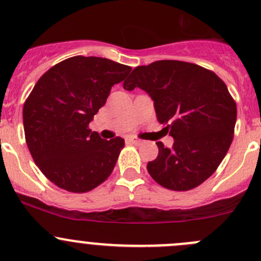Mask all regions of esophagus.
Here are the masks:
<instances>
[{"instance_id":"34e87169","label":"esophagus","mask_w":261,"mask_h":261,"mask_svg":"<svg viewBox=\"0 0 261 261\" xmlns=\"http://www.w3.org/2000/svg\"><path fill=\"white\" fill-rule=\"evenodd\" d=\"M128 141H130V143H133V144H135V145H139V144L143 143V141L139 140V139H136V138H130V139H128Z\"/></svg>"}]
</instances>
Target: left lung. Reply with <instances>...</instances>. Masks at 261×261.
Wrapping results in <instances>:
<instances>
[{"label":"left lung","instance_id":"left-lung-1","mask_svg":"<svg viewBox=\"0 0 261 261\" xmlns=\"http://www.w3.org/2000/svg\"><path fill=\"white\" fill-rule=\"evenodd\" d=\"M144 89L156 118L174 139L172 149L156 143L159 154L146 169L162 187L189 191L216 172L230 149L236 102L212 70L180 60H158L136 67L123 82L126 91Z\"/></svg>","mask_w":261,"mask_h":261}]
</instances>
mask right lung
<instances>
[{"instance_id":"obj_1","label":"right lung","mask_w":261,"mask_h":261,"mask_svg":"<svg viewBox=\"0 0 261 261\" xmlns=\"http://www.w3.org/2000/svg\"><path fill=\"white\" fill-rule=\"evenodd\" d=\"M131 69L106 58L77 55L36 82L23 105V131L34 162L57 187L86 193L111 175L125 140L101 139L89 122Z\"/></svg>"}]
</instances>
